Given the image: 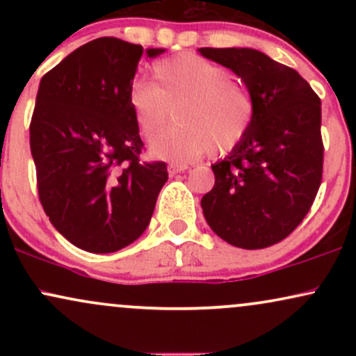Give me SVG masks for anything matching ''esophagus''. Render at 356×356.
I'll return each instance as SVG.
<instances>
[{
  "instance_id": "obj_1",
  "label": "esophagus",
  "mask_w": 356,
  "mask_h": 356,
  "mask_svg": "<svg viewBox=\"0 0 356 356\" xmlns=\"http://www.w3.org/2000/svg\"><path fill=\"white\" fill-rule=\"evenodd\" d=\"M187 165H181V164H169V174L175 175V174H181L186 172Z\"/></svg>"
}]
</instances>
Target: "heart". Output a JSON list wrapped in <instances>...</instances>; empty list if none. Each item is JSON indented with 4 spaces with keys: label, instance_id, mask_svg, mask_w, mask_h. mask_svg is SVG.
I'll use <instances>...</instances> for the list:
<instances>
[{
    "label": "heart",
    "instance_id": "obj_1",
    "mask_svg": "<svg viewBox=\"0 0 356 356\" xmlns=\"http://www.w3.org/2000/svg\"><path fill=\"white\" fill-rule=\"evenodd\" d=\"M155 85L134 80L127 104L140 134L154 138L172 118L177 124L150 145L155 157L192 162L226 154L248 136L256 105L249 90L232 73L195 53L164 58L152 68Z\"/></svg>",
    "mask_w": 356,
    "mask_h": 356
}]
</instances>
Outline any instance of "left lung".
I'll return each mask as SVG.
<instances>
[{
    "label": "left lung",
    "mask_w": 356,
    "mask_h": 356,
    "mask_svg": "<svg viewBox=\"0 0 356 356\" xmlns=\"http://www.w3.org/2000/svg\"><path fill=\"white\" fill-rule=\"evenodd\" d=\"M199 51L241 76L256 105L248 136L212 165L204 218L232 246H273L300 226L320 189L321 100L296 70L252 48Z\"/></svg>",
    "instance_id": "1"
}]
</instances>
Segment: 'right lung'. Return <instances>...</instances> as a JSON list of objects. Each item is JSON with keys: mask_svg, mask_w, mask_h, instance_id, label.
Returning <instances> with one entry per match:
<instances>
[{"mask_svg": "<svg viewBox=\"0 0 356 356\" xmlns=\"http://www.w3.org/2000/svg\"><path fill=\"white\" fill-rule=\"evenodd\" d=\"M142 53L112 36L85 43L44 73L31 117L44 214L73 246L97 254L140 238L169 179L165 162H140L144 142L127 104Z\"/></svg>", "mask_w": 356, "mask_h": 356, "instance_id": "add662e5", "label": "right lung"}]
</instances>
